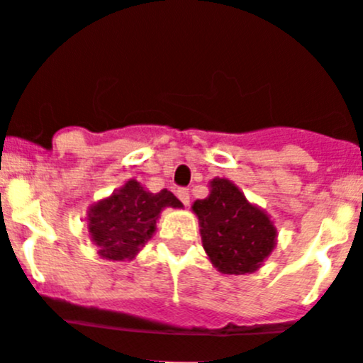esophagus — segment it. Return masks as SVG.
Wrapping results in <instances>:
<instances>
[{
    "mask_svg": "<svg viewBox=\"0 0 363 363\" xmlns=\"http://www.w3.org/2000/svg\"><path fill=\"white\" fill-rule=\"evenodd\" d=\"M177 197L181 199V202L184 206H188L189 204V191L186 188H179L177 189Z\"/></svg>",
    "mask_w": 363,
    "mask_h": 363,
    "instance_id": "esophagus-1",
    "label": "esophagus"
}]
</instances>
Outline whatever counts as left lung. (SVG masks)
<instances>
[{"label":"left lung","mask_w":363,"mask_h":363,"mask_svg":"<svg viewBox=\"0 0 363 363\" xmlns=\"http://www.w3.org/2000/svg\"><path fill=\"white\" fill-rule=\"evenodd\" d=\"M210 186V195L194 202L202 246L220 273H253L275 247V226L228 179H213Z\"/></svg>","instance_id":"1"}]
</instances>
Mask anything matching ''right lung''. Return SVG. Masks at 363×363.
Listing matches in <instances>:
<instances>
[{
    "label": "right lung",
    "mask_w": 363,
    "mask_h": 363,
    "mask_svg": "<svg viewBox=\"0 0 363 363\" xmlns=\"http://www.w3.org/2000/svg\"><path fill=\"white\" fill-rule=\"evenodd\" d=\"M181 208L182 202L168 189L150 194L137 181H128L112 197L90 208L88 230L108 260L133 259L155 231L162 208Z\"/></svg>",
    "instance_id": "add662e5"
}]
</instances>
